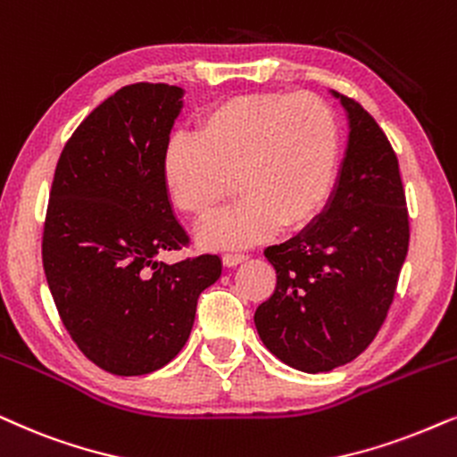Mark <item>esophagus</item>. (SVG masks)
Wrapping results in <instances>:
<instances>
[{"mask_svg":"<svg viewBox=\"0 0 457 457\" xmlns=\"http://www.w3.org/2000/svg\"><path fill=\"white\" fill-rule=\"evenodd\" d=\"M243 260H247L245 253H224V256H222V264L228 266V269H230V266L241 264Z\"/></svg>","mask_w":457,"mask_h":457,"instance_id":"obj_1","label":"esophagus"}]
</instances>
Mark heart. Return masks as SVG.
Returning a JSON list of instances; mask_svg holds the SVG:
<instances>
[{"label": "heart", "instance_id": "heart-1", "mask_svg": "<svg viewBox=\"0 0 457 457\" xmlns=\"http://www.w3.org/2000/svg\"><path fill=\"white\" fill-rule=\"evenodd\" d=\"M342 155L336 111L308 92L243 94L210 106L191 136H174L162 159L163 191L176 210L210 220L233 195L228 214L201 230L210 250L243 247L277 228L315 220L334 191Z\"/></svg>", "mask_w": 457, "mask_h": 457}]
</instances>
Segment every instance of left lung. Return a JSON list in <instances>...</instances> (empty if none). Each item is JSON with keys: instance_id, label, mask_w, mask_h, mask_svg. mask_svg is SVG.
Instances as JSON below:
<instances>
[{"instance_id": "8db88e82", "label": "left lung", "mask_w": 457, "mask_h": 457, "mask_svg": "<svg viewBox=\"0 0 457 457\" xmlns=\"http://www.w3.org/2000/svg\"><path fill=\"white\" fill-rule=\"evenodd\" d=\"M331 94L348 117L336 187L315 220L264 250L277 287L253 315L264 346L306 373L351 363L371 345L410 247L405 191L386 134L357 100Z\"/></svg>"}]
</instances>
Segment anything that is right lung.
<instances>
[{
	"label": "right lung",
	"mask_w": 457,
	"mask_h": 457,
	"mask_svg": "<svg viewBox=\"0 0 457 457\" xmlns=\"http://www.w3.org/2000/svg\"><path fill=\"white\" fill-rule=\"evenodd\" d=\"M182 96L168 84L117 90L71 136L52 182L47 286L79 351L115 376L168 365L191 336L199 294L222 275L212 253L157 260L188 241L162 182Z\"/></svg>",
	"instance_id": "1"
}]
</instances>
